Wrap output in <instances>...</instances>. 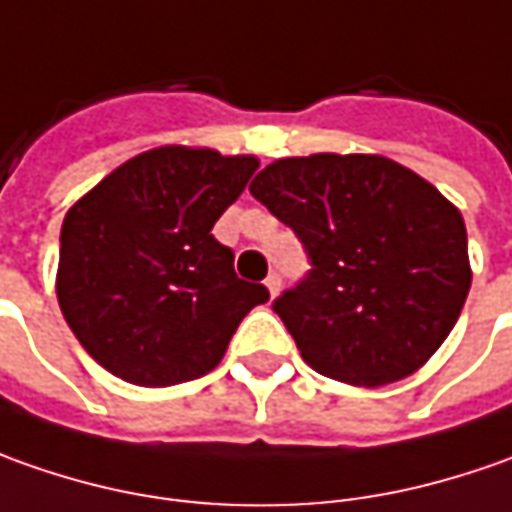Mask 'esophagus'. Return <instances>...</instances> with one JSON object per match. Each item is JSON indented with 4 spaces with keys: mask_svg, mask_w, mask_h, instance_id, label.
I'll use <instances>...</instances> for the list:
<instances>
[{
    "mask_svg": "<svg viewBox=\"0 0 512 512\" xmlns=\"http://www.w3.org/2000/svg\"><path fill=\"white\" fill-rule=\"evenodd\" d=\"M263 283H266V289H269V294H277V291H280V274L277 272H272L269 274V277H266V280H263Z\"/></svg>",
    "mask_w": 512,
    "mask_h": 512,
    "instance_id": "34e87169",
    "label": "esophagus"
}]
</instances>
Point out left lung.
<instances>
[{
  "label": "left lung",
  "instance_id": "1",
  "mask_svg": "<svg viewBox=\"0 0 512 512\" xmlns=\"http://www.w3.org/2000/svg\"><path fill=\"white\" fill-rule=\"evenodd\" d=\"M311 269L272 303L303 360L351 385L414 374L470 291L467 232L439 189L382 155L274 161L249 186Z\"/></svg>",
  "mask_w": 512,
  "mask_h": 512
}]
</instances>
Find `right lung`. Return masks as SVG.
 <instances>
[{"mask_svg": "<svg viewBox=\"0 0 512 512\" xmlns=\"http://www.w3.org/2000/svg\"><path fill=\"white\" fill-rule=\"evenodd\" d=\"M257 158L158 147L110 172L62 223L59 306L84 351L115 377L164 388L209 374L263 283L235 274L212 226Z\"/></svg>", "mask_w": 512, "mask_h": 512, "instance_id": "obj_1", "label": "right lung"}]
</instances>
